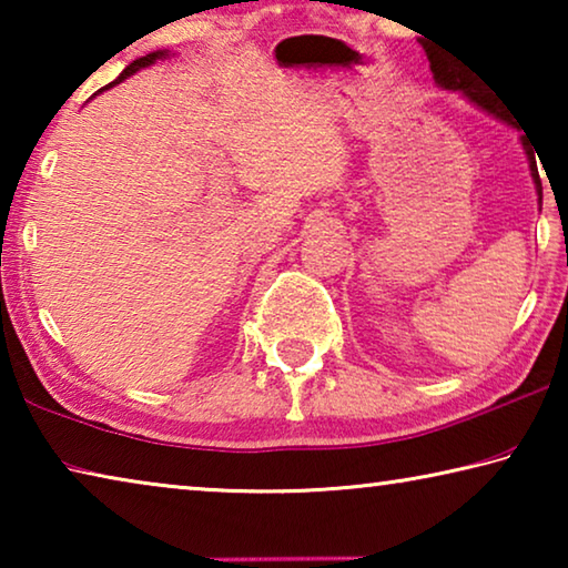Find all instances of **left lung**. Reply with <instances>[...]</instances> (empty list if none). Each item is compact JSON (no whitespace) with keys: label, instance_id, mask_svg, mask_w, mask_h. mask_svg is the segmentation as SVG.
I'll return each mask as SVG.
<instances>
[{"label":"left lung","instance_id":"8db88e82","mask_svg":"<svg viewBox=\"0 0 568 568\" xmlns=\"http://www.w3.org/2000/svg\"><path fill=\"white\" fill-rule=\"evenodd\" d=\"M430 70H434V80L438 88L444 90H454V92H460L468 102H474L478 110H484L488 114H494L496 120H501L506 124H511V128L518 130V124L514 122V118H508V112L504 108H498L496 100L491 98V92L480 90V84L474 82V77H468L464 72L456 70V64H446L444 60H438L434 64V60H430ZM521 145L526 150V158H528V168H531V178H534V185H536V195H538V205H541V178H538V168H536V158H534V150L528 148V140L526 134H521Z\"/></svg>","mask_w":568,"mask_h":568}]
</instances>
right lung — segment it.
<instances>
[{
  "instance_id": "right-lung-1",
  "label": "right lung",
  "mask_w": 568,
  "mask_h": 568,
  "mask_svg": "<svg viewBox=\"0 0 568 568\" xmlns=\"http://www.w3.org/2000/svg\"><path fill=\"white\" fill-rule=\"evenodd\" d=\"M168 54H170L168 50H158V52H150V54H145V57H140V60H134V62H130L128 67H124L122 74H120L118 80H114L112 84H108V88H114V84L124 82V80H128V77H132L134 72H140L142 67H150V64H155L158 60H162V57H168ZM108 88H104V90H108ZM100 92H102V90H100Z\"/></svg>"
}]
</instances>
